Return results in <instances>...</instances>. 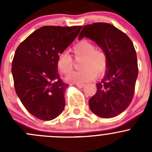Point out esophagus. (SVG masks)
Returning <instances> with one entry per match:
<instances>
[{
  "label": "esophagus",
  "mask_w": 152,
  "mask_h": 152,
  "mask_svg": "<svg viewBox=\"0 0 152 152\" xmlns=\"http://www.w3.org/2000/svg\"><path fill=\"white\" fill-rule=\"evenodd\" d=\"M76 86H77V87H79V88H82V87H85V84H79V83L76 84Z\"/></svg>",
  "instance_id": "esophagus-1"
}]
</instances>
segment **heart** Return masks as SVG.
<instances>
[{
  "instance_id": "obj_1",
  "label": "heart",
  "mask_w": 152,
  "mask_h": 152,
  "mask_svg": "<svg viewBox=\"0 0 152 152\" xmlns=\"http://www.w3.org/2000/svg\"><path fill=\"white\" fill-rule=\"evenodd\" d=\"M76 59L82 58L80 71L73 72V59L66 53L62 52L58 56L56 66L58 70L63 74H70L66 77V81L71 83H84L93 81L98 75L105 73L108 65V58L104 50L95 48L90 41L82 39L75 44L71 49Z\"/></svg>"
}]
</instances>
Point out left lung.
<instances>
[{"mask_svg": "<svg viewBox=\"0 0 152 152\" xmlns=\"http://www.w3.org/2000/svg\"><path fill=\"white\" fill-rule=\"evenodd\" d=\"M87 37L95 41L106 52L108 65L97 92L89 100L94 114L104 118L118 115L131 104L138 75L137 54L128 36L107 23L85 26L79 39Z\"/></svg>", "mask_w": 152, "mask_h": 152, "instance_id": "1", "label": "left lung"}]
</instances>
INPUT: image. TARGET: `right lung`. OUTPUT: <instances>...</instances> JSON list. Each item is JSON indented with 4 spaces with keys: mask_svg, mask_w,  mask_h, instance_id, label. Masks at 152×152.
<instances>
[{
    "mask_svg": "<svg viewBox=\"0 0 152 152\" xmlns=\"http://www.w3.org/2000/svg\"><path fill=\"white\" fill-rule=\"evenodd\" d=\"M82 27H41L16 49L12 63L15 92L25 108L40 120H53L64 110L68 85L60 79L56 61Z\"/></svg>",
    "mask_w": 152,
    "mask_h": 152,
    "instance_id": "right-lung-1",
    "label": "right lung"
}]
</instances>
